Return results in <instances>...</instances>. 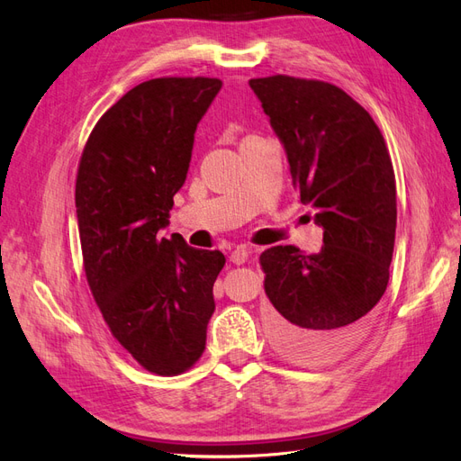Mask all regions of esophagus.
<instances>
[{
  "mask_svg": "<svg viewBox=\"0 0 461 461\" xmlns=\"http://www.w3.org/2000/svg\"><path fill=\"white\" fill-rule=\"evenodd\" d=\"M254 249L252 248H246V246H239L234 249V252L230 254V261L232 263H236V265H242V263H246L248 261V258H249V254H252Z\"/></svg>",
  "mask_w": 461,
  "mask_h": 461,
  "instance_id": "34e87169",
  "label": "esophagus"
}]
</instances>
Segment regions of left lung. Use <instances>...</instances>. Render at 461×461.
I'll use <instances>...</instances> for the list:
<instances>
[{"instance_id": "left-lung-1", "label": "left lung", "mask_w": 461, "mask_h": 461, "mask_svg": "<svg viewBox=\"0 0 461 461\" xmlns=\"http://www.w3.org/2000/svg\"><path fill=\"white\" fill-rule=\"evenodd\" d=\"M290 163L300 202L323 227L319 254L275 246L259 256L278 352L325 366L364 339L388 285L396 178L373 117L339 86L286 75L252 78Z\"/></svg>"}]
</instances>
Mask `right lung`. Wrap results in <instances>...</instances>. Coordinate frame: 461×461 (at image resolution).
Returning a JSON list of instances; mask_svg holds the SVG:
<instances>
[{
	"instance_id": "1",
	"label": "right lung",
	"mask_w": 461,
	"mask_h": 461,
	"mask_svg": "<svg viewBox=\"0 0 461 461\" xmlns=\"http://www.w3.org/2000/svg\"><path fill=\"white\" fill-rule=\"evenodd\" d=\"M219 78L163 77L134 86L95 122L77 175V219L92 296L144 369L180 375L205 348L219 249L161 239L185 185L194 132Z\"/></svg>"
}]
</instances>
